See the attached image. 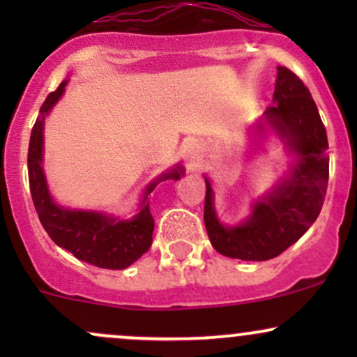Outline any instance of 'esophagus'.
<instances>
[{"instance_id": "esophagus-1", "label": "esophagus", "mask_w": 357, "mask_h": 357, "mask_svg": "<svg viewBox=\"0 0 357 357\" xmlns=\"http://www.w3.org/2000/svg\"><path fill=\"white\" fill-rule=\"evenodd\" d=\"M184 161H186L188 169L192 171L198 165L199 161V146L196 142H191L190 146L186 147V153H184Z\"/></svg>"}]
</instances>
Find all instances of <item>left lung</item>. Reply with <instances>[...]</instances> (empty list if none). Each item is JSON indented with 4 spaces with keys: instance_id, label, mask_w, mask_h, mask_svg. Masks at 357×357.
Instances as JSON below:
<instances>
[{
    "instance_id": "obj_1",
    "label": "left lung",
    "mask_w": 357,
    "mask_h": 357,
    "mask_svg": "<svg viewBox=\"0 0 357 357\" xmlns=\"http://www.w3.org/2000/svg\"><path fill=\"white\" fill-rule=\"evenodd\" d=\"M253 132L260 141L273 132L284 142L294 155L289 173L258 196L252 213L235 227L220 221L211 183L204 176V227L213 248L221 255L264 261L285 252L317 220L329 179V144L309 89L285 67H277L273 105L255 122Z\"/></svg>"
}]
</instances>
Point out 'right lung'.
Wrapping results in <instances>:
<instances>
[{"label":"right lung","instance_id":"obj_1","mask_svg":"<svg viewBox=\"0 0 357 357\" xmlns=\"http://www.w3.org/2000/svg\"><path fill=\"white\" fill-rule=\"evenodd\" d=\"M67 84L68 80L61 82L59 89L45 99L40 116L31 129L28 146L31 199L45 231L59 247L68 250L73 257L96 267L109 270L127 268L144 255L153 243L154 218L149 211L147 196L153 192L158 183L166 179L178 181L184 174V169L178 165L147 184L139 211L129 220L105 215L102 211L73 210L56 204L48 190L43 171V126L45 117L61 99Z\"/></svg>","mask_w":357,"mask_h":357}]
</instances>
